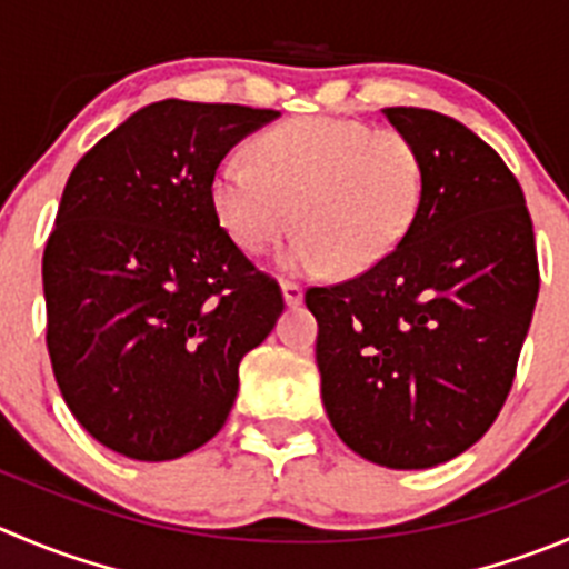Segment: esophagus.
<instances>
[{
  "label": "esophagus",
  "instance_id": "esophagus-1",
  "mask_svg": "<svg viewBox=\"0 0 569 569\" xmlns=\"http://www.w3.org/2000/svg\"><path fill=\"white\" fill-rule=\"evenodd\" d=\"M281 296H284V305L288 307H296L301 305V299H305V288L301 284H296V281H281Z\"/></svg>",
  "mask_w": 569,
  "mask_h": 569
}]
</instances>
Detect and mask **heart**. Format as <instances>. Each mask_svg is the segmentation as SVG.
<instances>
[{
	"mask_svg": "<svg viewBox=\"0 0 569 569\" xmlns=\"http://www.w3.org/2000/svg\"><path fill=\"white\" fill-rule=\"evenodd\" d=\"M251 167L226 161L209 200L220 229L259 257L293 229L299 270L366 273L386 262L419 218L425 161L408 133L360 119L296 117L259 133Z\"/></svg>",
	"mask_w": 569,
	"mask_h": 569,
	"instance_id": "b5f03b06",
	"label": "heart"
}]
</instances>
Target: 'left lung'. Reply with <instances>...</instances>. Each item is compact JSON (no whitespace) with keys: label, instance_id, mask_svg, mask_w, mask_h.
<instances>
[{"label":"left lung","instance_id":"obj_1","mask_svg":"<svg viewBox=\"0 0 569 569\" xmlns=\"http://www.w3.org/2000/svg\"><path fill=\"white\" fill-rule=\"evenodd\" d=\"M382 113L425 161L419 218L386 262L305 301L335 432L371 463L427 469L469 450L511 391L539 296L537 242L495 148L438 111Z\"/></svg>","mask_w":569,"mask_h":569}]
</instances>
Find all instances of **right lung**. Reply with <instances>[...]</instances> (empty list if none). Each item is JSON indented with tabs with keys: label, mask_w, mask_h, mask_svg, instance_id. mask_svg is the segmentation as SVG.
Instances as JSON below:
<instances>
[{
	"label": "right lung",
	"mask_w": 569,
	"mask_h": 569,
	"mask_svg": "<svg viewBox=\"0 0 569 569\" xmlns=\"http://www.w3.org/2000/svg\"><path fill=\"white\" fill-rule=\"evenodd\" d=\"M279 117L231 102H150L74 164L44 248L47 349L63 402L133 461L218 436L240 360L284 310L220 229L212 172Z\"/></svg>",
	"instance_id": "obj_1"
}]
</instances>
